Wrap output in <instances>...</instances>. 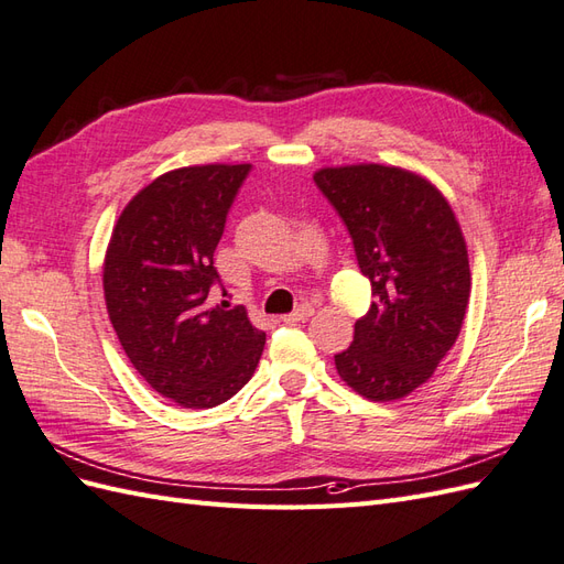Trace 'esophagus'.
<instances>
[{
    "label": "esophagus",
    "instance_id": "esophagus-1",
    "mask_svg": "<svg viewBox=\"0 0 564 564\" xmlns=\"http://www.w3.org/2000/svg\"><path fill=\"white\" fill-rule=\"evenodd\" d=\"M310 314H312V305H300L295 312L283 314L281 322H283V324H300V322H305Z\"/></svg>",
    "mask_w": 564,
    "mask_h": 564
}]
</instances>
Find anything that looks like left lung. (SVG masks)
I'll use <instances>...</instances> for the list:
<instances>
[{"label": "left lung", "instance_id": "left-lung-1", "mask_svg": "<svg viewBox=\"0 0 564 564\" xmlns=\"http://www.w3.org/2000/svg\"><path fill=\"white\" fill-rule=\"evenodd\" d=\"M314 183L377 297L336 369L369 400L405 398L436 371L465 319L471 279L459 224L436 187L395 166L322 169Z\"/></svg>", "mask_w": 564, "mask_h": 564}]
</instances>
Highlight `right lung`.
<instances>
[{
  "instance_id": "obj_1",
  "label": "right lung",
  "mask_w": 564,
  "mask_h": 564,
  "mask_svg": "<svg viewBox=\"0 0 564 564\" xmlns=\"http://www.w3.org/2000/svg\"><path fill=\"white\" fill-rule=\"evenodd\" d=\"M250 164L169 171L128 202L105 259L109 319L131 365L159 395L209 410L252 379L267 336L245 307H212L228 212ZM224 291V285H221Z\"/></svg>"
}]
</instances>
